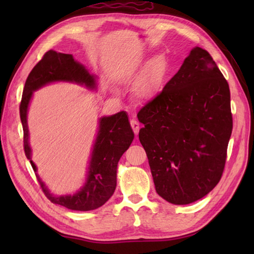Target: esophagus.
I'll list each match as a JSON object with an SVG mask.
<instances>
[{
    "label": "esophagus",
    "instance_id": "obj_1",
    "mask_svg": "<svg viewBox=\"0 0 254 254\" xmlns=\"http://www.w3.org/2000/svg\"><path fill=\"white\" fill-rule=\"evenodd\" d=\"M131 127L133 128V132L135 135H138V132H139V123L136 120H131Z\"/></svg>",
    "mask_w": 254,
    "mask_h": 254
}]
</instances>
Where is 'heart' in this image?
I'll return each mask as SVG.
<instances>
[{
    "mask_svg": "<svg viewBox=\"0 0 254 254\" xmlns=\"http://www.w3.org/2000/svg\"><path fill=\"white\" fill-rule=\"evenodd\" d=\"M167 67H168V63H167L165 56L158 55L150 59L145 66L135 88V94L139 99L152 98L163 82Z\"/></svg>",
    "mask_w": 254,
    "mask_h": 254,
    "instance_id": "b5f03b06",
    "label": "heart"
}]
</instances>
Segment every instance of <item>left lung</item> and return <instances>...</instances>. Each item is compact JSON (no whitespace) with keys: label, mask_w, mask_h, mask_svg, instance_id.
Returning a JSON list of instances; mask_svg holds the SVG:
<instances>
[{"label":"left lung","mask_w":254,"mask_h":254,"mask_svg":"<svg viewBox=\"0 0 254 254\" xmlns=\"http://www.w3.org/2000/svg\"><path fill=\"white\" fill-rule=\"evenodd\" d=\"M155 189L169 203L195 202L223 176L233 131L230 90L209 53L193 48L178 73L137 113Z\"/></svg>","instance_id":"8db88e82"}]
</instances>
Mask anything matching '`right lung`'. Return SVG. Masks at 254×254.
Listing matches in <instances>:
<instances>
[{
	"mask_svg": "<svg viewBox=\"0 0 254 254\" xmlns=\"http://www.w3.org/2000/svg\"><path fill=\"white\" fill-rule=\"evenodd\" d=\"M74 82L96 87V76L88 73L83 64L75 61L72 55H65L50 50L45 53L41 60L31 69L26 79L23 97L19 105V115L24 131V150L29 159L32 169L37 172L36 165L31 160L29 133L27 126V111L32 93L46 84L52 82ZM134 133L128 123L126 111L118 112L111 117L100 118L99 131L91 153L87 180L80 191L74 195L55 196L40 177L36 174L45 195L52 203L62 205L73 210H91L102 206L109 199L117 187V167L123 153L130 147Z\"/></svg>",
	"mask_w": 254,
	"mask_h": 254,
	"instance_id": "1",
	"label": "right lung"
}]
</instances>
